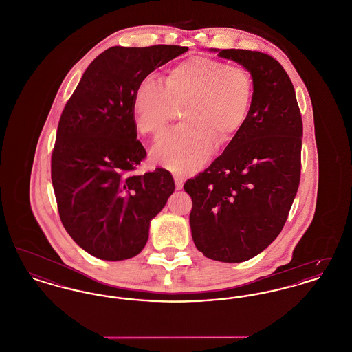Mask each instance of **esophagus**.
I'll list each match as a JSON object with an SVG mask.
<instances>
[{
    "instance_id": "34e87169",
    "label": "esophagus",
    "mask_w": 352,
    "mask_h": 352,
    "mask_svg": "<svg viewBox=\"0 0 352 352\" xmlns=\"http://www.w3.org/2000/svg\"><path fill=\"white\" fill-rule=\"evenodd\" d=\"M174 182H175V187L178 190H181L184 184V175H182V174H174Z\"/></svg>"
}]
</instances>
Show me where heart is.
I'll return each mask as SVG.
<instances>
[{"instance_id": "heart-1", "label": "heart", "mask_w": 352, "mask_h": 352, "mask_svg": "<svg viewBox=\"0 0 352 352\" xmlns=\"http://www.w3.org/2000/svg\"><path fill=\"white\" fill-rule=\"evenodd\" d=\"M252 79L247 69L208 56H191L168 71L165 85L146 76L134 91L138 132L160 137L177 109L184 125L170 131L151 151L155 164L184 173L201 168L215 146L232 140L250 112Z\"/></svg>"}]
</instances>
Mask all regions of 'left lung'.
Segmentation results:
<instances>
[{
  "mask_svg": "<svg viewBox=\"0 0 352 352\" xmlns=\"http://www.w3.org/2000/svg\"><path fill=\"white\" fill-rule=\"evenodd\" d=\"M252 76L243 128L210 168L184 184L195 247L221 263L247 261L280 234L301 175L302 118L284 67L268 54L210 49Z\"/></svg>",
  "mask_w": 352,
  "mask_h": 352,
  "instance_id": "8db88e82",
  "label": "left lung"
}]
</instances>
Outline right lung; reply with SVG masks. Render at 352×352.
Wrapping results in <instances>:
<instances>
[{
	"label": "right lung",
	"instance_id": "add662e5",
	"mask_svg": "<svg viewBox=\"0 0 352 352\" xmlns=\"http://www.w3.org/2000/svg\"><path fill=\"white\" fill-rule=\"evenodd\" d=\"M182 46H115L88 66L67 101L51 157L60 220L89 254L120 261L144 250L151 219L175 184L165 168L133 174L146 151L137 140L134 91Z\"/></svg>",
	"mask_w": 352,
	"mask_h": 352
}]
</instances>
